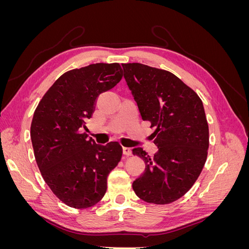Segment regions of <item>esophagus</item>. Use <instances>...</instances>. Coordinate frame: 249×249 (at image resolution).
<instances>
[{"mask_svg":"<svg viewBox=\"0 0 249 249\" xmlns=\"http://www.w3.org/2000/svg\"><path fill=\"white\" fill-rule=\"evenodd\" d=\"M123 152H124V155H125V156H131L132 155V149L130 147L124 146L123 147Z\"/></svg>","mask_w":249,"mask_h":249,"instance_id":"1","label":"esophagus"}]
</instances>
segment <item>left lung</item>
I'll return each mask as SVG.
<instances>
[{
  "mask_svg": "<svg viewBox=\"0 0 249 249\" xmlns=\"http://www.w3.org/2000/svg\"><path fill=\"white\" fill-rule=\"evenodd\" d=\"M124 78L143 120L156 126L158 152L132 149L145 170L133 190L149 203L166 205L182 197L199 177L209 148V125L199 96L170 71L141 63H123Z\"/></svg>",
  "mask_w": 249,
  "mask_h": 249,
  "instance_id": "left-lung-1",
  "label": "left lung"
}]
</instances>
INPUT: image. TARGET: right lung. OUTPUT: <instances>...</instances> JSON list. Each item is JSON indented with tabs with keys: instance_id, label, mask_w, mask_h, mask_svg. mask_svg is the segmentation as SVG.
Masks as SVG:
<instances>
[{
	"instance_id": "obj_1",
	"label": "right lung",
	"mask_w": 249,
	"mask_h": 249,
	"mask_svg": "<svg viewBox=\"0 0 249 249\" xmlns=\"http://www.w3.org/2000/svg\"><path fill=\"white\" fill-rule=\"evenodd\" d=\"M123 78L118 63H95L64 72L43 95L32 124L31 140L44 182L65 205L86 209L107 191V178L122 159L123 147L96 144L81 129L95 101Z\"/></svg>"
}]
</instances>
